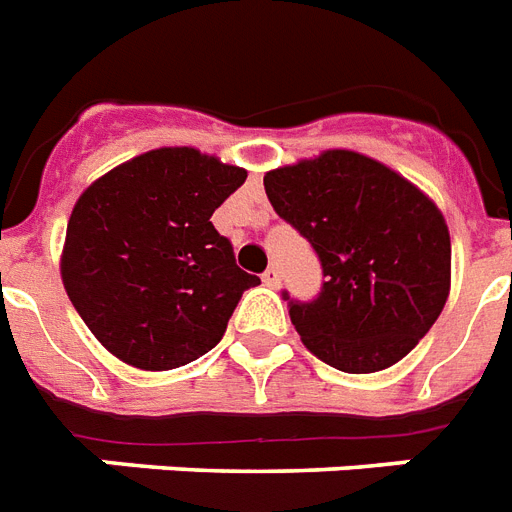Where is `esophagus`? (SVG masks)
Masks as SVG:
<instances>
[{"label":"esophagus","mask_w":512,"mask_h":512,"mask_svg":"<svg viewBox=\"0 0 512 512\" xmlns=\"http://www.w3.org/2000/svg\"><path fill=\"white\" fill-rule=\"evenodd\" d=\"M263 284L265 287H271V289H276L281 284V271L279 268H276V265H271V268H268V271L263 273Z\"/></svg>","instance_id":"1"}]
</instances>
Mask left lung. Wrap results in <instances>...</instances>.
Returning a JSON list of instances; mask_svg holds the SVG:
<instances>
[{
    "mask_svg": "<svg viewBox=\"0 0 512 512\" xmlns=\"http://www.w3.org/2000/svg\"><path fill=\"white\" fill-rule=\"evenodd\" d=\"M263 183L327 276L313 303H289L305 348L348 374L398 364L436 324L452 287V239L436 201L348 148L265 172Z\"/></svg>",
    "mask_w": 512,
    "mask_h": 512,
    "instance_id": "8db88e82",
    "label": "left lung"
}]
</instances>
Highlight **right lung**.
I'll return each instance as SVG.
<instances>
[{
    "label": "right lung",
    "mask_w": 512,
    "mask_h": 512,
    "mask_svg": "<svg viewBox=\"0 0 512 512\" xmlns=\"http://www.w3.org/2000/svg\"><path fill=\"white\" fill-rule=\"evenodd\" d=\"M247 180L191 146L154 148L87 185L68 217L60 279L76 313L119 361L167 372L223 340L244 289L212 212Z\"/></svg>",
    "instance_id": "obj_1"
}]
</instances>
